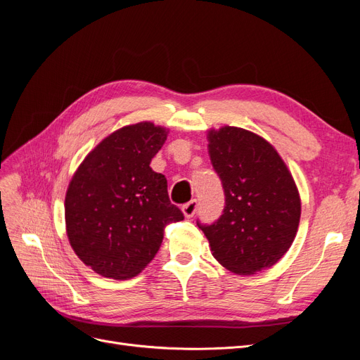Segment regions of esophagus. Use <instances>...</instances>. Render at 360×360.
I'll return each mask as SVG.
<instances>
[{
    "label": "esophagus",
    "mask_w": 360,
    "mask_h": 360,
    "mask_svg": "<svg viewBox=\"0 0 360 360\" xmlns=\"http://www.w3.org/2000/svg\"><path fill=\"white\" fill-rule=\"evenodd\" d=\"M197 210H198L197 200H192L181 207V212H183L184 217H192L195 213H197Z\"/></svg>",
    "instance_id": "1"
}]
</instances>
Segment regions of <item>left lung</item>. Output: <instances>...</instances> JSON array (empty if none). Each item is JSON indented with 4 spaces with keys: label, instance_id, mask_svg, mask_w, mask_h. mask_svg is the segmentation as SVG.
<instances>
[{
    "label": "left lung",
    "instance_id": "obj_1",
    "mask_svg": "<svg viewBox=\"0 0 360 360\" xmlns=\"http://www.w3.org/2000/svg\"><path fill=\"white\" fill-rule=\"evenodd\" d=\"M209 155L225 209L198 226L213 257L233 274L254 275L285 255L300 221V197L285 162L264 138L242 127L209 130Z\"/></svg>",
    "mask_w": 360,
    "mask_h": 360
}]
</instances>
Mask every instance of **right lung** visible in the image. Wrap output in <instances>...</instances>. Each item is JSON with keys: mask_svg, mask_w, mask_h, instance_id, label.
<instances>
[{"mask_svg": "<svg viewBox=\"0 0 360 360\" xmlns=\"http://www.w3.org/2000/svg\"><path fill=\"white\" fill-rule=\"evenodd\" d=\"M168 129L150 122L124 126L97 144L73 174L64 201L75 254L96 274L134 278L155 258L163 230L183 221L168 198L165 176L150 162Z\"/></svg>", "mask_w": 360, "mask_h": 360, "instance_id": "1", "label": "right lung"}]
</instances>
